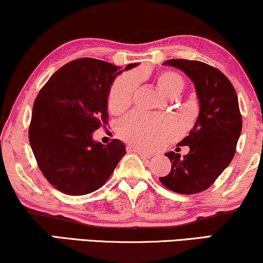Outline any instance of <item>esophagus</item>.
Wrapping results in <instances>:
<instances>
[{
	"mask_svg": "<svg viewBox=\"0 0 263 263\" xmlns=\"http://www.w3.org/2000/svg\"><path fill=\"white\" fill-rule=\"evenodd\" d=\"M128 151H130V152L138 153L141 157H145V158H151V157H152V154H151V153H147V152H145V151H142V149H140V148H136V147H133V146L128 147Z\"/></svg>",
	"mask_w": 263,
	"mask_h": 263,
	"instance_id": "34e87169",
	"label": "esophagus"
}]
</instances>
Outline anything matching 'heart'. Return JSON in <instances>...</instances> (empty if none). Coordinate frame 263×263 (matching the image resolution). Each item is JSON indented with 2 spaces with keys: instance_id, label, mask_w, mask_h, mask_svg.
Listing matches in <instances>:
<instances>
[{
  "instance_id": "b5f03b06",
  "label": "heart",
  "mask_w": 263,
  "mask_h": 263,
  "mask_svg": "<svg viewBox=\"0 0 263 263\" xmlns=\"http://www.w3.org/2000/svg\"><path fill=\"white\" fill-rule=\"evenodd\" d=\"M154 82L158 91L165 98L178 97L185 82L175 71L165 70L156 75ZM136 89L135 75L127 74L114 82L109 95V109L114 114L127 110L133 102ZM178 133V125L171 118H158L134 114L122 122L120 135L125 141L146 151L156 149Z\"/></svg>"
}]
</instances>
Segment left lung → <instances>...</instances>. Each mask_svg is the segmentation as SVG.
Returning <instances> with one entry per match:
<instances>
[{
    "label": "left lung",
    "mask_w": 263,
    "mask_h": 263,
    "mask_svg": "<svg viewBox=\"0 0 263 263\" xmlns=\"http://www.w3.org/2000/svg\"><path fill=\"white\" fill-rule=\"evenodd\" d=\"M163 64L178 68L194 82L200 112L189 135L178 143L188 146L189 153L165 154L171 160V171L159 179L172 192L197 194L213 184L235 156L242 132L238 98L231 82L217 68L178 59Z\"/></svg>",
    "instance_id": "obj_1"
}]
</instances>
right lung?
I'll list each match as a JSON object with an SVG mask.
<instances>
[{
  "label": "right lung",
  "mask_w": 263,
  "mask_h": 263,
  "mask_svg": "<svg viewBox=\"0 0 263 263\" xmlns=\"http://www.w3.org/2000/svg\"><path fill=\"white\" fill-rule=\"evenodd\" d=\"M123 70L105 61L74 60L38 93L28 138L42 174L60 192L85 195L99 189L127 153L117 139L109 145L93 140L95 130L107 123L110 88Z\"/></svg>",
  "instance_id": "obj_1"
}]
</instances>
